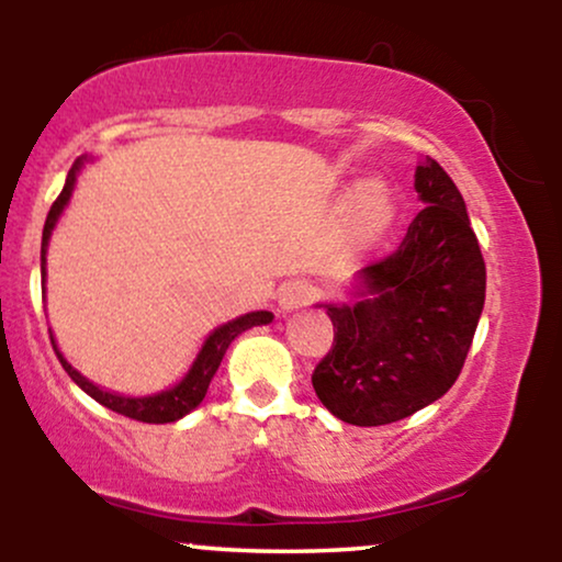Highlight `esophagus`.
<instances>
[{
	"instance_id": "obj_1",
	"label": "esophagus",
	"mask_w": 562,
	"mask_h": 562,
	"mask_svg": "<svg viewBox=\"0 0 562 562\" xmlns=\"http://www.w3.org/2000/svg\"><path fill=\"white\" fill-rule=\"evenodd\" d=\"M314 295H317L314 285H308V282H303V280H293V282H285V285L280 288L277 303H280L282 312H293V308H301V306H306V303H312Z\"/></svg>"
}]
</instances>
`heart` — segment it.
<instances>
[{
  "mask_svg": "<svg viewBox=\"0 0 562 562\" xmlns=\"http://www.w3.org/2000/svg\"><path fill=\"white\" fill-rule=\"evenodd\" d=\"M353 222L362 237L378 235L389 224V200L378 184H362L353 192Z\"/></svg>",
  "mask_w": 562,
  "mask_h": 562,
  "instance_id": "1",
  "label": "heart"
}]
</instances>
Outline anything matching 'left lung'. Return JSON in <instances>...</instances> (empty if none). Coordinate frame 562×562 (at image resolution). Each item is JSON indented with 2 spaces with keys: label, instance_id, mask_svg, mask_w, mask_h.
<instances>
[{
  "label": "left lung",
  "instance_id": "1",
  "mask_svg": "<svg viewBox=\"0 0 562 562\" xmlns=\"http://www.w3.org/2000/svg\"><path fill=\"white\" fill-rule=\"evenodd\" d=\"M425 209L402 245L359 272V301L327 306L335 338L312 385L338 420L389 425L441 398L465 364L486 263L457 184L434 158L415 171Z\"/></svg>",
  "mask_w": 562,
  "mask_h": 562
}]
</instances>
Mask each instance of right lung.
Masks as SVG:
<instances>
[{
  "mask_svg": "<svg viewBox=\"0 0 562 562\" xmlns=\"http://www.w3.org/2000/svg\"><path fill=\"white\" fill-rule=\"evenodd\" d=\"M83 166V158H79L74 164V169L68 171L66 177V187H63V192L57 195V200L53 203V209H49L47 214V222H44V232H42V282H44V256H47V243H49V235H53L55 224H57V216L63 214V209H66L70 192H74V182H76V173ZM274 319L272 312H250L245 314V317H237L227 322V325L216 327L214 333L209 335V340H205L203 348H200L195 364L190 367V372H187L184 380L179 385H173V389L164 391V393H156V396H142V398H132V396H119V393H111V391H102L97 389L94 383H89L87 378L79 375V372L70 367L66 359H63V353L57 351L55 340H53V348L57 353V359H60L63 370L68 372L70 380H74L76 385H79L81 391H87L89 396L94 398V402H100L102 406H108V409L119 412V415L124 417H132V420H139V423H173L179 420V417H184L187 412H192L195 406L203 402L205 398V391H209V383L211 378L216 375L218 364H222L224 353H227V348L232 340L237 338V335L248 330V327H256V325H269V322Z\"/></svg>",
  "mask_w": 562,
  "mask_h": 562,
  "instance_id": "obj_1",
  "label": "right lung"
}]
</instances>
